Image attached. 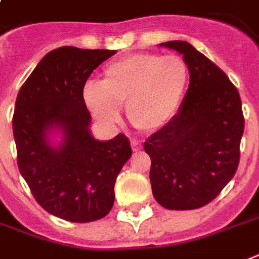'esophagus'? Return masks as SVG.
<instances>
[{"instance_id":"obj_1","label":"esophagus","mask_w":259,"mask_h":259,"mask_svg":"<svg viewBox=\"0 0 259 259\" xmlns=\"http://www.w3.org/2000/svg\"><path fill=\"white\" fill-rule=\"evenodd\" d=\"M143 148V145H141V143H138V141H132V149H133L134 152L136 151H140Z\"/></svg>"}]
</instances>
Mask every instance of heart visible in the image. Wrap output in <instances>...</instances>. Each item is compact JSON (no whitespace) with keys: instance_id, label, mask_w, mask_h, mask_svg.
<instances>
[{"instance_id":"b5f03b06","label":"heart","mask_w":259,"mask_h":259,"mask_svg":"<svg viewBox=\"0 0 259 259\" xmlns=\"http://www.w3.org/2000/svg\"><path fill=\"white\" fill-rule=\"evenodd\" d=\"M103 82H87L82 98L92 115L104 123L121 119V106L136 129L159 132L177 116L189 84L186 62L178 55L137 53L104 69Z\"/></svg>"}]
</instances>
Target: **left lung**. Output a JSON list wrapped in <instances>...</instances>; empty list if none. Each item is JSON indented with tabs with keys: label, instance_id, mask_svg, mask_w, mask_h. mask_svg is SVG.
<instances>
[{
	"label": "left lung",
	"instance_id": "8db88e82",
	"mask_svg": "<svg viewBox=\"0 0 259 259\" xmlns=\"http://www.w3.org/2000/svg\"><path fill=\"white\" fill-rule=\"evenodd\" d=\"M183 55L190 84L168 125L144 143L151 157L152 193L165 209L190 210L209 204L239 164L244 118L238 90L217 65L190 43H160Z\"/></svg>",
	"mask_w": 259,
	"mask_h": 259
}]
</instances>
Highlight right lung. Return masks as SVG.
Returning a JSON list of instances; mask_svg holds the SVG:
<instances>
[{
    "label": "right lung",
    "mask_w": 259,
    "mask_h": 259,
    "mask_svg": "<svg viewBox=\"0 0 259 259\" xmlns=\"http://www.w3.org/2000/svg\"><path fill=\"white\" fill-rule=\"evenodd\" d=\"M115 53L55 49L16 99L12 125L20 174L37 204L66 222H95L111 210L116 177L132 156L125 134L107 141L92 136L82 98L91 73Z\"/></svg>",
    "instance_id": "right-lung-1"
}]
</instances>
